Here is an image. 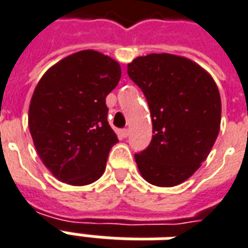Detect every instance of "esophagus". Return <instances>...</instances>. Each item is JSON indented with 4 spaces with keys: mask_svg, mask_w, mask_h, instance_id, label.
<instances>
[{
    "mask_svg": "<svg viewBox=\"0 0 248 248\" xmlns=\"http://www.w3.org/2000/svg\"><path fill=\"white\" fill-rule=\"evenodd\" d=\"M130 134V131L127 129H124L119 131V135H121V138H127Z\"/></svg>",
    "mask_w": 248,
    "mask_h": 248,
    "instance_id": "obj_1",
    "label": "esophagus"
}]
</instances>
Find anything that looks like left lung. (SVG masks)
Masks as SVG:
<instances>
[{"instance_id":"1","label":"left lung","mask_w":248,"mask_h":248,"mask_svg":"<svg viewBox=\"0 0 248 248\" xmlns=\"http://www.w3.org/2000/svg\"><path fill=\"white\" fill-rule=\"evenodd\" d=\"M127 74L145 94L153 121L150 145L135 154L140 175L155 186H177L197 171L217 140L218 87L195 62L167 53L135 58Z\"/></svg>"}]
</instances>
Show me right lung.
I'll return each mask as SVG.
<instances>
[{
	"label": "right lung",
	"mask_w": 248,
	"mask_h": 248,
	"mask_svg": "<svg viewBox=\"0 0 248 248\" xmlns=\"http://www.w3.org/2000/svg\"><path fill=\"white\" fill-rule=\"evenodd\" d=\"M119 79L118 62L95 50L66 57L40 79L30 101V134L58 181L85 186L103 174L118 142L108 122L106 97Z\"/></svg>",
	"instance_id": "right-lung-1"
}]
</instances>
